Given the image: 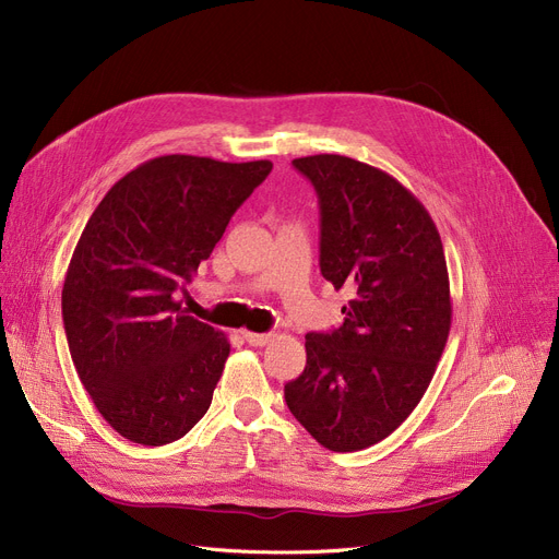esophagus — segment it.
Instances as JSON below:
<instances>
[{
  "mask_svg": "<svg viewBox=\"0 0 559 559\" xmlns=\"http://www.w3.org/2000/svg\"><path fill=\"white\" fill-rule=\"evenodd\" d=\"M243 338L250 343V345H254V348H259V345H265L269 343L271 338H273V334H257V332H243Z\"/></svg>",
  "mask_w": 559,
  "mask_h": 559,
  "instance_id": "34e87169",
  "label": "esophagus"
}]
</instances>
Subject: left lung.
Returning <instances> with one entry per match:
<instances>
[{"label": "left lung", "instance_id": "1", "mask_svg": "<svg viewBox=\"0 0 559 559\" xmlns=\"http://www.w3.org/2000/svg\"><path fill=\"white\" fill-rule=\"evenodd\" d=\"M294 166L321 206V273L353 300L338 330L305 336L307 366L284 397L318 443L355 453L386 439L432 382L453 318L443 246L384 170L341 154Z\"/></svg>", "mask_w": 559, "mask_h": 559}]
</instances>
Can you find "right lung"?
Returning a JSON list of instances; mask_svg holds the SVG:
<instances>
[{
    "mask_svg": "<svg viewBox=\"0 0 559 559\" xmlns=\"http://www.w3.org/2000/svg\"><path fill=\"white\" fill-rule=\"evenodd\" d=\"M271 170L150 158L111 186L79 236L61 296L66 336L79 380L124 439L166 445L206 414L229 341L179 294Z\"/></svg>",
    "mask_w": 559,
    "mask_h": 559,
    "instance_id": "add662e5",
    "label": "right lung"
}]
</instances>
